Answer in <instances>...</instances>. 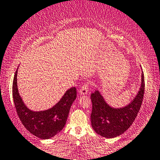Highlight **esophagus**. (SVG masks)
<instances>
[{
    "label": "esophagus",
    "mask_w": 160,
    "mask_h": 160,
    "mask_svg": "<svg viewBox=\"0 0 160 160\" xmlns=\"http://www.w3.org/2000/svg\"><path fill=\"white\" fill-rule=\"evenodd\" d=\"M88 90H89V85H88V82L85 83L81 87V88L80 89L79 93L80 95H85L88 93Z\"/></svg>",
    "instance_id": "obj_1"
}]
</instances>
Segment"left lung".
<instances>
[{
	"instance_id": "obj_1",
	"label": "left lung",
	"mask_w": 160,
	"mask_h": 160,
	"mask_svg": "<svg viewBox=\"0 0 160 160\" xmlns=\"http://www.w3.org/2000/svg\"><path fill=\"white\" fill-rule=\"evenodd\" d=\"M144 76L141 72V86L131 102L122 107H111L99 91L91 95V125L96 133L104 138L118 137L127 130L138 114L144 93Z\"/></svg>"
}]
</instances>
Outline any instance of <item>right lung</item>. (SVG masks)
Returning <instances> with one entry per match:
<instances>
[{
	"mask_svg": "<svg viewBox=\"0 0 160 160\" xmlns=\"http://www.w3.org/2000/svg\"><path fill=\"white\" fill-rule=\"evenodd\" d=\"M17 70L13 78L12 93L16 110L20 120L26 129L38 138H52L58 134L66 124L71 106L77 97L76 88L72 87L67 90L61 99L50 109L43 111H33L27 107L19 93Z\"/></svg>",
	"mask_w": 160,
	"mask_h": 160,
	"instance_id": "1",
	"label": "right lung"
}]
</instances>
